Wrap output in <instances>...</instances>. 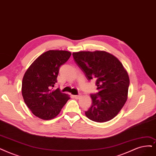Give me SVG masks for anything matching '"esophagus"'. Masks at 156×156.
Segmentation results:
<instances>
[{
    "instance_id": "34e87169",
    "label": "esophagus",
    "mask_w": 156,
    "mask_h": 156,
    "mask_svg": "<svg viewBox=\"0 0 156 156\" xmlns=\"http://www.w3.org/2000/svg\"><path fill=\"white\" fill-rule=\"evenodd\" d=\"M74 98L75 99H80V97H81V95H75V96H74Z\"/></svg>"
}]
</instances>
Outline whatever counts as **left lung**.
<instances>
[{"mask_svg":"<svg viewBox=\"0 0 156 156\" xmlns=\"http://www.w3.org/2000/svg\"><path fill=\"white\" fill-rule=\"evenodd\" d=\"M73 58L89 80H95L97 90L91 94L92 105L85 115L95 122L113 119L127 100L130 84L127 72L112 55L103 51H80Z\"/></svg>","mask_w":156,"mask_h":156,"instance_id":"1","label":"left lung"}]
</instances>
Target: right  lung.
Wrapping results in <instances>:
<instances>
[{
    "label": "right lung",
    "mask_w": 156,
    "mask_h": 156,
    "mask_svg": "<svg viewBox=\"0 0 156 156\" xmlns=\"http://www.w3.org/2000/svg\"><path fill=\"white\" fill-rule=\"evenodd\" d=\"M71 55L67 51H48L38 56L25 73L22 94L26 105L34 116L44 120L53 119L70 99L58 88L53 89L57 82L60 67Z\"/></svg>",
    "instance_id": "add662e5"
}]
</instances>
